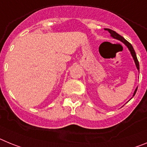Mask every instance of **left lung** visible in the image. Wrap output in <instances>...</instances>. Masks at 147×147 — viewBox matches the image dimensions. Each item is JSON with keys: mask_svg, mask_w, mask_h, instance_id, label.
I'll return each instance as SVG.
<instances>
[{"mask_svg": "<svg viewBox=\"0 0 147 147\" xmlns=\"http://www.w3.org/2000/svg\"><path fill=\"white\" fill-rule=\"evenodd\" d=\"M105 30H106V31H107V32L110 34L111 37H113V38H115V39H117V40H121V42H123L126 45H127V47H128V49H129V50L130 51L132 57H133V59H134L135 62H136V67H137L138 70L139 71V62H138V60L137 57H136V52H135V50H134V49H133V47H132V45H131V44L129 43L128 41H127V40H126L124 37H121V35H119V34L116 33V32H115V31H113V30H111V29H110V28H106ZM137 90H138V88H136V90H135L134 96H135V94H136V91H137Z\"/></svg>", "mask_w": 147, "mask_h": 147, "instance_id": "1", "label": "left lung"}]
</instances>
